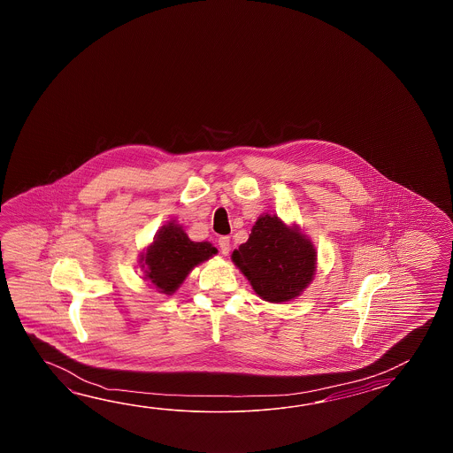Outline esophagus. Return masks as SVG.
I'll use <instances>...</instances> for the list:
<instances>
[{
    "label": "esophagus",
    "mask_w": 453,
    "mask_h": 453,
    "mask_svg": "<svg viewBox=\"0 0 453 453\" xmlns=\"http://www.w3.org/2000/svg\"><path fill=\"white\" fill-rule=\"evenodd\" d=\"M219 248H220L222 254H228L231 250L230 238L228 236H220L219 238Z\"/></svg>",
    "instance_id": "obj_1"
}]
</instances>
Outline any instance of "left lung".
Listing matches in <instances>:
<instances>
[{
	"mask_svg": "<svg viewBox=\"0 0 453 453\" xmlns=\"http://www.w3.org/2000/svg\"><path fill=\"white\" fill-rule=\"evenodd\" d=\"M233 262L248 277L254 291L270 303L296 298L316 270L312 242L275 215H262L250 240L233 252Z\"/></svg>",
	"mask_w": 453,
	"mask_h": 453,
	"instance_id": "left-lung-1",
	"label": "left lung"
}]
</instances>
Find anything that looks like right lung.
I'll use <instances>...</instances> for the list:
<instances>
[{
    "label": "right lung",
    "instance_id": "1",
    "mask_svg": "<svg viewBox=\"0 0 453 453\" xmlns=\"http://www.w3.org/2000/svg\"><path fill=\"white\" fill-rule=\"evenodd\" d=\"M215 252L211 242H194L180 225L170 223L158 231L145 252V277L162 293L170 295L197 264L212 257Z\"/></svg>",
    "mask_w": 453,
    "mask_h": 453
}]
</instances>
